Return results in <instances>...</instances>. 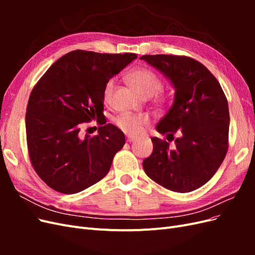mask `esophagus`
<instances>
[{"label": "esophagus", "mask_w": 255, "mask_h": 255, "mask_svg": "<svg viewBox=\"0 0 255 255\" xmlns=\"http://www.w3.org/2000/svg\"><path fill=\"white\" fill-rule=\"evenodd\" d=\"M137 139V138L136 137H133V136H128V142H132V141H135Z\"/></svg>", "instance_id": "esophagus-1"}]
</instances>
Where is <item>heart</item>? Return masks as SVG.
<instances>
[{"instance_id": "heart-1", "label": "heart", "mask_w": 255, "mask_h": 255, "mask_svg": "<svg viewBox=\"0 0 255 255\" xmlns=\"http://www.w3.org/2000/svg\"><path fill=\"white\" fill-rule=\"evenodd\" d=\"M128 81L130 87L142 99H148L156 95L161 88V82L151 70L146 68H137L128 75ZM115 80L111 79L106 82L103 88V100L105 103L111 101ZM117 127L128 135H139L142 128L148 125V119L141 116L122 114L115 120Z\"/></svg>"}]
</instances>
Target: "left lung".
Instances as JSON below:
<instances>
[{
  "instance_id": "left-lung-1",
  "label": "left lung",
  "mask_w": 255,
  "mask_h": 255,
  "mask_svg": "<svg viewBox=\"0 0 255 255\" xmlns=\"http://www.w3.org/2000/svg\"><path fill=\"white\" fill-rule=\"evenodd\" d=\"M144 60L170 82L174 100L156 126L168 141L151 138L153 152L143 159L151 180L176 192H189L210 181L228 152L230 115L227 98L215 76L186 56L143 55ZM169 136L172 137L170 140Z\"/></svg>"
}]
</instances>
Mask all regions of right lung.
Segmentation results:
<instances>
[{
	"mask_svg": "<svg viewBox=\"0 0 255 255\" xmlns=\"http://www.w3.org/2000/svg\"><path fill=\"white\" fill-rule=\"evenodd\" d=\"M136 58L133 53L72 51L36 84L25 115L28 154L37 174L54 190L76 194L110 171L125 134L109 123L95 136L83 135L81 126L103 117L104 85Z\"/></svg>",
	"mask_w": 255,
	"mask_h": 255,
	"instance_id": "right-lung-1",
	"label": "right lung"
}]
</instances>
